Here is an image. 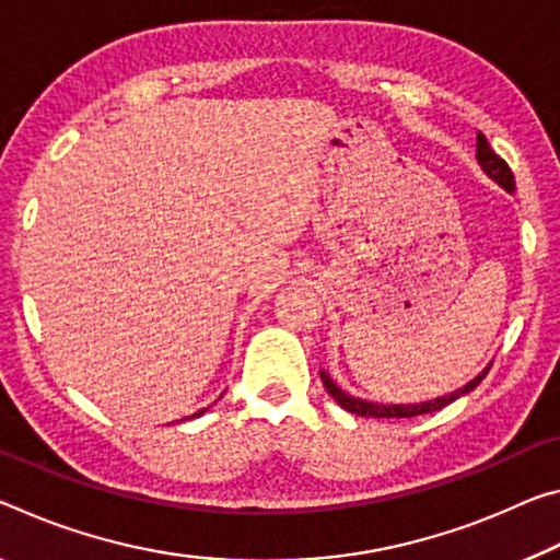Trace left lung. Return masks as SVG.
<instances>
[{"mask_svg": "<svg viewBox=\"0 0 560 560\" xmlns=\"http://www.w3.org/2000/svg\"><path fill=\"white\" fill-rule=\"evenodd\" d=\"M476 159H478V164H481L483 172L491 176L495 184L503 186L505 191L513 194V189H516V179H513V172L509 168V164H505L503 159L493 152L491 144H488V139L481 135V131H478V137H476ZM488 369H491V363H488V366L476 378L468 381L464 388H456V392H451L448 396H439V398H433V401H423V404H388L386 406V404L363 401V398H357V396L341 392V388L334 384L331 376H328L326 371H322V381H324L326 392L331 394L334 401L339 404L341 408H346V411H351L357 416H374V419H411V416L439 411V408L454 404L456 398L471 394L474 388L486 378Z\"/></svg>", "mask_w": 560, "mask_h": 560, "instance_id": "obj_1", "label": "left lung"}]
</instances>
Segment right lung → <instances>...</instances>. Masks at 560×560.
Segmentation results:
<instances>
[{"instance_id":"1","label":"right lung","mask_w":560,"mask_h":560,"mask_svg":"<svg viewBox=\"0 0 560 560\" xmlns=\"http://www.w3.org/2000/svg\"><path fill=\"white\" fill-rule=\"evenodd\" d=\"M203 413V408H201V411H197V413H194V416H201Z\"/></svg>"}]
</instances>
